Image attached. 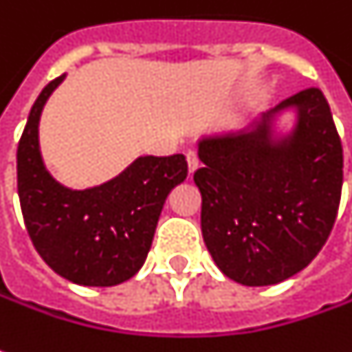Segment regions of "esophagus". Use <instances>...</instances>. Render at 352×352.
<instances>
[{
  "label": "esophagus",
  "instance_id": "1",
  "mask_svg": "<svg viewBox=\"0 0 352 352\" xmlns=\"http://www.w3.org/2000/svg\"><path fill=\"white\" fill-rule=\"evenodd\" d=\"M186 160H188V172H190V176H192L193 172L197 170V166H199L197 153H195V151H188V153H186Z\"/></svg>",
  "mask_w": 352,
  "mask_h": 352
}]
</instances>
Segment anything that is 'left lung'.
<instances>
[{
	"label": "left lung",
	"mask_w": 352,
	"mask_h": 352,
	"mask_svg": "<svg viewBox=\"0 0 352 352\" xmlns=\"http://www.w3.org/2000/svg\"><path fill=\"white\" fill-rule=\"evenodd\" d=\"M291 107L297 124L275 140L270 122ZM197 155L201 232L228 279L277 285L318 256L343 188V147L320 89L292 94L238 133L201 139Z\"/></svg>",
	"instance_id": "1"
}]
</instances>
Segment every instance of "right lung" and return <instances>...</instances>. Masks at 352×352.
<instances>
[{
  "instance_id": "obj_1",
  "label": "right lung",
  "mask_w": 352,
  "mask_h": 352,
  "mask_svg": "<svg viewBox=\"0 0 352 352\" xmlns=\"http://www.w3.org/2000/svg\"><path fill=\"white\" fill-rule=\"evenodd\" d=\"M65 75L50 81L30 108L16 148V190L28 236L63 279L114 287L147 259L162 205L188 176L184 155L139 157L112 180L89 190L61 186L40 155L42 108Z\"/></svg>"
}]
</instances>
